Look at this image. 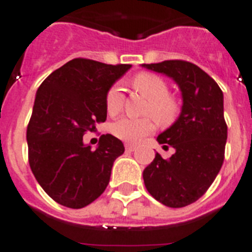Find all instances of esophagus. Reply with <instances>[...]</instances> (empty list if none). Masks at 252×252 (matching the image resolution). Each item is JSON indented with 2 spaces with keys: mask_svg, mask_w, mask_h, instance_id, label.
<instances>
[{
  "mask_svg": "<svg viewBox=\"0 0 252 252\" xmlns=\"http://www.w3.org/2000/svg\"><path fill=\"white\" fill-rule=\"evenodd\" d=\"M126 151H134V150H136V145H132V143H126Z\"/></svg>",
  "mask_w": 252,
  "mask_h": 252,
  "instance_id": "esophagus-1",
  "label": "esophagus"
}]
</instances>
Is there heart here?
<instances>
[{"instance_id": "b5f03b06", "label": "heart", "mask_w": 252, "mask_h": 252, "mask_svg": "<svg viewBox=\"0 0 252 252\" xmlns=\"http://www.w3.org/2000/svg\"><path fill=\"white\" fill-rule=\"evenodd\" d=\"M133 88L150 101L146 109V115H151L158 126H170L181 111L178 100L169 94L166 82L158 74L143 71L137 74L132 79ZM124 106V94L120 86L115 84L107 90L105 96V107L110 116H116L122 113ZM155 124L150 118L132 119L122 118L111 124L110 130L116 138L126 142H138L154 130Z\"/></svg>"}]
</instances>
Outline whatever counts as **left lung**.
<instances>
[{"label": "left lung", "instance_id": "1", "mask_svg": "<svg viewBox=\"0 0 252 252\" xmlns=\"http://www.w3.org/2000/svg\"><path fill=\"white\" fill-rule=\"evenodd\" d=\"M177 82L183 106L178 120L158 137L164 150L173 147L169 158L156 154L143 170V181L152 197L169 208H185L208 191L224 161L227 123L223 92L197 65L185 60L143 64Z\"/></svg>", "mask_w": 252, "mask_h": 252}]
</instances>
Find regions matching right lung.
I'll return each instance as SVG.
<instances>
[{
	"label": "right lung",
	"instance_id": "1",
	"mask_svg": "<svg viewBox=\"0 0 252 252\" xmlns=\"http://www.w3.org/2000/svg\"><path fill=\"white\" fill-rule=\"evenodd\" d=\"M129 67L73 59L38 88L27 128L28 160L38 183L58 204L82 209L106 189L124 145L102 134L92 150L83 143V136L106 120L107 90Z\"/></svg>",
	"mask_w": 252,
	"mask_h": 252
}]
</instances>
